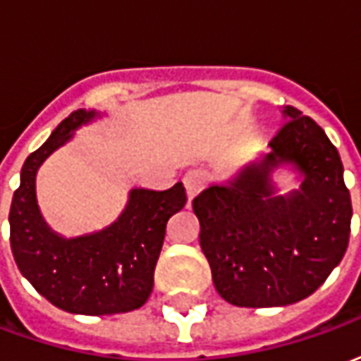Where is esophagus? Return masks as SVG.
I'll list each match as a JSON object with an SVG mask.
<instances>
[{
	"label": "esophagus",
	"mask_w": 361,
	"mask_h": 361,
	"mask_svg": "<svg viewBox=\"0 0 361 361\" xmlns=\"http://www.w3.org/2000/svg\"><path fill=\"white\" fill-rule=\"evenodd\" d=\"M204 183H207V173L201 170H189L183 176V185H185V193L189 199H193L204 188Z\"/></svg>",
	"instance_id": "34e87169"
}]
</instances>
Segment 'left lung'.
I'll use <instances>...</instances> for the list:
<instances>
[{"label":"left lung","mask_w":361,"mask_h":361,"mask_svg":"<svg viewBox=\"0 0 361 361\" xmlns=\"http://www.w3.org/2000/svg\"><path fill=\"white\" fill-rule=\"evenodd\" d=\"M269 152L193 199L214 288L238 307H282L311 295L346 253L352 220L341 154L292 106ZM296 173L280 194L274 173Z\"/></svg>","instance_id":"obj_1"}]
</instances>
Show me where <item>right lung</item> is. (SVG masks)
I'll return each instance as SVG.
<instances>
[{
	"label": "right lung",
	"mask_w": 361,
	"mask_h": 361,
	"mask_svg": "<svg viewBox=\"0 0 361 361\" xmlns=\"http://www.w3.org/2000/svg\"><path fill=\"white\" fill-rule=\"evenodd\" d=\"M106 114L77 110L25 160L9 211L11 251L20 274L56 307L77 315H114L139 310L154 286V267L166 224L185 207L181 183L166 191L133 188L118 219L98 232L66 235L44 220L36 199V173L79 127Z\"/></svg>",
	"instance_id": "obj_1"
}]
</instances>
